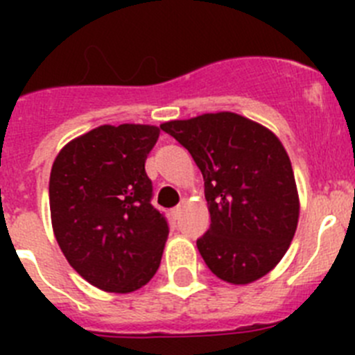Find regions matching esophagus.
<instances>
[{
  "mask_svg": "<svg viewBox=\"0 0 355 355\" xmlns=\"http://www.w3.org/2000/svg\"><path fill=\"white\" fill-rule=\"evenodd\" d=\"M181 211H183V206H175V208L172 209V216H174V218H180Z\"/></svg>",
  "mask_w": 355,
  "mask_h": 355,
  "instance_id": "esophagus-1",
  "label": "esophagus"
}]
</instances>
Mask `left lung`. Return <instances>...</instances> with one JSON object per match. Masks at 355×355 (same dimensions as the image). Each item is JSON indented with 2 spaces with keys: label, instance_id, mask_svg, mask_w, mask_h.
I'll return each mask as SVG.
<instances>
[{
  "label": "left lung",
  "instance_id": "8db88e82",
  "mask_svg": "<svg viewBox=\"0 0 355 355\" xmlns=\"http://www.w3.org/2000/svg\"><path fill=\"white\" fill-rule=\"evenodd\" d=\"M202 172L211 224L197 249L218 279L249 284L277 265L299 222V193L281 140L258 122L218 112L163 122Z\"/></svg>",
  "mask_w": 355,
  "mask_h": 355
}]
</instances>
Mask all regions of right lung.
<instances>
[{
	"label": "right lung",
	"mask_w": 355,
	"mask_h": 355,
	"mask_svg": "<svg viewBox=\"0 0 355 355\" xmlns=\"http://www.w3.org/2000/svg\"><path fill=\"white\" fill-rule=\"evenodd\" d=\"M158 126H99L71 140L49 175L56 241L69 265L92 286L130 293L153 279L168 236L150 205L146 159Z\"/></svg>",
	"instance_id": "right-lung-1"
}]
</instances>
